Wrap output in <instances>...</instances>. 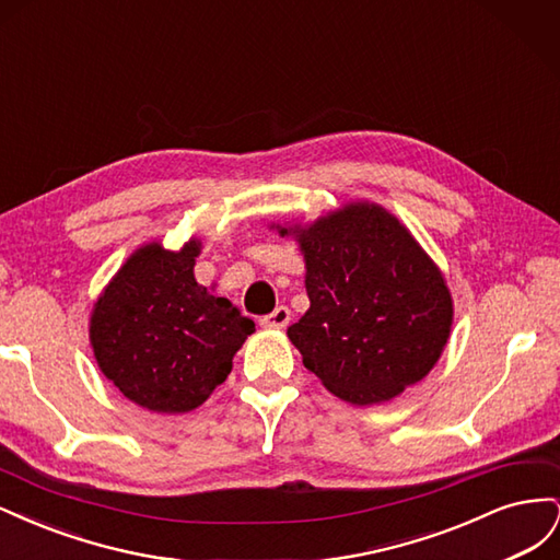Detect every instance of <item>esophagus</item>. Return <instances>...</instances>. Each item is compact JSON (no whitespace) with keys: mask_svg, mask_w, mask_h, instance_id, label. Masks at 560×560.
Here are the masks:
<instances>
[{"mask_svg":"<svg viewBox=\"0 0 560 560\" xmlns=\"http://www.w3.org/2000/svg\"><path fill=\"white\" fill-rule=\"evenodd\" d=\"M290 317H292L290 308L278 306L273 313H268V315L261 317V327H266V329H282V327L290 325Z\"/></svg>","mask_w":560,"mask_h":560,"instance_id":"1","label":"esophagus"}]
</instances>
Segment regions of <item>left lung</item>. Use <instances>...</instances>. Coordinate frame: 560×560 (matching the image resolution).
I'll return each mask as SVG.
<instances>
[{
    "label": "left lung",
    "instance_id": "left-lung-1",
    "mask_svg": "<svg viewBox=\"0 0 560 560\" xmlns=\"http://www.w3.org/2000/svg\"><path fill=\"white\" fill-rule=\"evenodd\" d=\"M294 235L311 308L287 329L303 366L354 406L389 401L442 358L453 299L442 270L395 214L348 202Z\"/></svg>",
    "mask_w": 560,
    "mask_h": 560
}]
</instances>
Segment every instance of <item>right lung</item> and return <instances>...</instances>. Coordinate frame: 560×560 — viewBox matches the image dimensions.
Listing matches in <instances>:
<instances>
[{
  "label": "right lung",
  "mask_w": 560,
  "mask_h": 560,
  "mask_svg": "<svg viewBox=\"0 0 560 560\" xmlns=\"http://www.w3.org/2000/svg\"><path fill=\"white\" fill-rule=\"evenodd\" d=\"M200 241L135 249L91 315V346L118 393L154 413H186L233 369L254 322L196 282Z\"/></svg>",
  "instance_id": "1"
}]
</instances>
